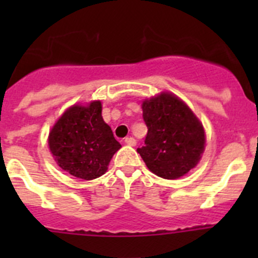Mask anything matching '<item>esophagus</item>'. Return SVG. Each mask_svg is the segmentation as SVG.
<instances>
[{
  "instance_id": "esophagus-1",
  "label": "esophagus",
  "mask_w": 258,
  "mask_h": 258,
  "mask_svg": "<svg viewBox=\"0 0 258 258\" xmlns=\"http://www.w3.org/2000/svg\"><path fill=\"white\" fill-rule=\"evenodd\" d=\"M124 144L128 146H136V140H135L134 137H126V139H124Z\"/></svg>"
}]
</instances>
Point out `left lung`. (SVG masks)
I'll list each match as a JSON object with an SVG mask.
<instances>
[{"label":"left lung","instance_id":"left-lung-1","mask_svg":"<svg viewBox=\"0 0 258 258\" xmlns=\"http://www.w3.org/2000/svg\"><path fill=\"white\" fill-rule=\"evenodd\" d=\"M142 111L148 131L145 146L137 152L148 170L166 179L186 175L201 160L206 144L200 119L170 92L145 100Z\"/></svg>","mask_w":258,"mask_h":258}]
</instances>
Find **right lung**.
I'll use <instances>...</instances> for the list:
<instances>
[{
	"instance_id": "right-lung-1",
	"label": "right lung",
	"mask_w": 258,
	"mask_h": 258,
	"mask_svg": "<svg viewBox=\"0 0 258 258\" xmlns=\"http://www.w3.org/2000/svg\"><path fill=\"white\" fill-rule=\"evenodd\" d=\"M48 146L62 170L86 181L102 176L121 148L111 127L103 121L100 101L67 108L52 127Z\"/></svg>"
}]
</instances>
